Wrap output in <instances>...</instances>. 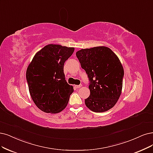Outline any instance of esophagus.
<instances>
[{
	"label": "esophagus",
	"mask_w": 153,
	"mask_h": 153,
	"mask_svg": "<svg viewBox=\"0 0 153 153\" xmlns=\"http://www.w3.org/2000/svg\"><path fill=\"white\" fill-rule=\"evenodd\" d=\"M74 87L77 89H79V88H80L82 87V85H81H81H75Z\"/></svg>",
	"instance_id": "obj_1"
}]
</instances>
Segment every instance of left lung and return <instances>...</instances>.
Here are the masks:
<instances>
[{
  "mask_svg": "<svg viewBox=\"0 0 153 153\" xmlns=\"http://www.w3.org/2000/svg\"><path fill=\"white\" fill-rule=\"evenodd\" d=\"M76 56L90 81L86 106L98 113L113 108L121 95L124 75L117 55L108 47L100 46L81 49Z\"/></svg>",
  "mask_w": 153,
  "mask_h": 153,
  "instance_id": "obj_1",
  "label": "left lung"
}]
</instances>
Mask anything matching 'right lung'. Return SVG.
I'll use <instances>...</instances> for the list:
<instances>
[{
    "mask_svg": "<svg viewBox=\"0 0 153 153\" xmlns=\"http://www.w3.org/2000/svg\"><path fill=\"white\" fill-rule=\"evenodd\" d=\"M74 49L49 44L36 53L27 66L26 79L31 97L45 113L57 114L69 102L74 88L65 79L64 65Z\"/></svg>",
    "mask_w": 153,
    "mask_h": 153,
    "instance_id": "obj_1",
    "label": "right lung"
}]
</instances>
